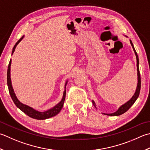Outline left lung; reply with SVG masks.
<instances>
[{
	"label": "left lung",
	"instance_id": "obj_1",
	"mask_svg": "<svg viewBox=\"0 0 150 150\" xmlns=\"http://www.w3.org/2000/svg\"><path fill=\"white\" fill-rule=\"evenodd\" d=\"M130 43L131 45L133 47V51L134 52V54L136 55V58H137V79H138V83H137V88H136V91L134 92V95L133 96V97L131 98L130 100H129L127 102H126L125 104L122 105L121 107H120L118 110H117L116 112H114L113 113H110V114H107V113H103L105 115H107V116H120L121 114L125 113L126 111H127L129 109L130 107L134 104V103L136 101V100L137 99V98H139V93H140V86H141V81H140V71H139V57H138V54L137 53V52L135 51V49L134 47V45L133 43H132L131 40H130ZM92 103L93 105V106L95 107L96 108H97L96 105L94 101H92Z\"/></svg>",
	"mask_w": 150,
	"mask_h": 150
}]
</instances>
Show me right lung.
I'll return each mask as SVG.
<instances>
[{"instance_id":"obj_1","label":"right lung","mask_w":150,"mask_h":150,"mask_svg":"<svg viewBox=\"0 0 150 150\" xmlns=\"http://www.w3.org/2000/svg\"><path fill=\"white\" fill-rule=\"evenodd\" d=\"M23 38H24V36L21 38V39H19L18 40V42H17L16 43V45H14L13 50H12V53H11V55H12L14 52L15 49H16V47H17V45H18L19 43L23 40ZM11 64V60L10 59V63H9L8 67V71H7V84H8V90H9V92H10V96H11V99H12V100L15 103V105H16V107L17 108H19L21 110L23 111V112L26 114V115H28L29 117H30V118H32L36 119V120H45V119H47L49 118H51V117H53L59 113L62 108L64 101H65L66 90H64V91L63 96H62V99H61V101L58 103L57 105H56L54 107H53L51 108H50V109H49L47 110L44 111V112H40V111L35 110L34 108L29 107V106H28V105L22 103L20 102L19 101V99L17 98L16 93H15L14 90L13 89L12 84H11V77H10ZM67 83V81L66 82V84H65V87H64V88L65 89H66Z\"/></svg>"}]
</instances>
